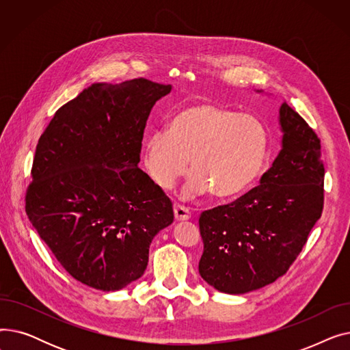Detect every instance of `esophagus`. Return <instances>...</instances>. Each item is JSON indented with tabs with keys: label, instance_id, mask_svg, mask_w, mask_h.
<instances>
[{
	"label": "esophagus",
	"instance_id": "1",
	"mask_svg": "<svg viewBox=\"0 0 350 350\" xmlns=\"http://www.w3.org/2000/svg\"><path fill=\"white\" fill-rule=\"evenodd\" d=\"M174 217L177 221H186V219H189L191 217V213L187 207L176 204L174 206Z\"/></svg>",
	"mask_w": 350,
	"mask_h": 350
}]
</instances>
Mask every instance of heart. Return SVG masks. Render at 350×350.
<instances>
[{
  "mask_svg": "<svg viewBox=\"0 0 350 350\" xmlns=\"http://www.w3.org/2000/svg\"><path fill=\"white\" fill-rule=\"evenodd\" d=\"M269 131L254 115L210 102L181 107L165 132L144 140L143 164L163 190H170L189 170L193 176L186 194L211 190L217 197L247 191L269 157Z\"/></svg>",
  "mask_w": 350,
  "mask_h": 350,
  "instance_id": "1",
  "label": "heart"
}]
</instances>
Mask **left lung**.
Instances as JSON below:
<instances>
[{
    "label": "left lung",
    "instance_id": "8db88e82",
    "mask_svg": "<svg viewBox=\"0 0 350 350\" xmlns=\"http://www.w3.org/2000/svg\"><path fill=\"white\" fill-rule=\"evenodd\" d=\"M280 124L282 149L260 186L200 215L204 251L198 272L219 292L238 295L277 281L321 218V140L286 102L280 107Z\"/></svg>",
    "mask_w": 350,
    "mask_h": 350
}]
</instances>
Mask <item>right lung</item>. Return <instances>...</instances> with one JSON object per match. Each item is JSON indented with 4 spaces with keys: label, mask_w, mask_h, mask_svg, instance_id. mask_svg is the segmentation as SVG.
Listing matches in <instances>:
<instances>
[{
    "label": "right lung",
    "mask_w": 350,
    "mask_h": 350,
    "mask_svg": "<svg viewBox=\"0 0 350 350\" xmlns=\"http://www.w3.org/2000/svg\"><path fill=\"white\" fill-rule=\"evenodd\" d=\"M172 85L94 83L57 110L36 144L25 211L77 281L119 291L139 280L173 204L139 169L154 103Z\"/></svg>",
    "instance_id": "obj_1"
}]
</instances>
